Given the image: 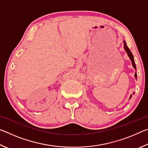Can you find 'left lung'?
Instances as JSON below:
<instances>
[{"instance_id":"left-lung-1","label":"left lung","mask_w":148,"mask_h":148,"mask_svg":"<svg viewBox=\"0 0 148 148\" xmlns=\"http://www.w3.org/2000/svg\"><path fill=\"white\" fill-rule=\"evenodd\" d=\"M123 44H124V49L125 50V51L127 52V55H128V56L129 57V59H131V61L132 62V66L134 67V69L135 70H136V64H135V62H134V57L133 56H132V54L131 53V50H130L129 49V47H127V44H126V42H125V40H123ZM134 77L135 78H137V74H136V72H135V74H134ZM134 93V92H133V94ZM132 97V95H131V96H130V98L129 99H131V98Z\"/></svg>"}]
</instances>
